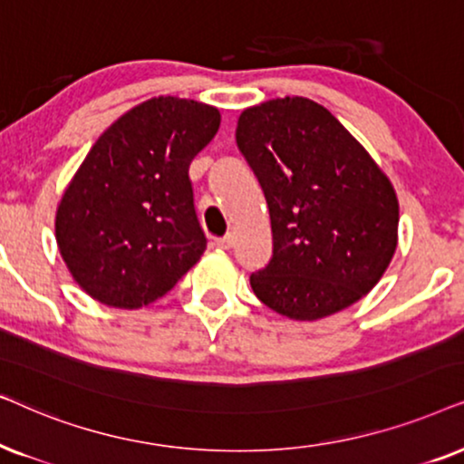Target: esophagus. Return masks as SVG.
Wrapping results in <instances>:
<instances>
[{
    "instance_id": "obj_1",
    "label": "esophagus",
    "mask_w": 464,
    "mask_h": 464,
    "mask_svg": "<svg viewBox=\"0 0 464 464\" xmlns=\"http://www.w3.org/2000/svg\"><path fill=\"white\" fill-rule=\"evenodd\" d=\"M233 244H236V237H233L231 233H227L225 237L216 239V246H218V248H222V250H231Z\"/></svg>"
}]
</instances>
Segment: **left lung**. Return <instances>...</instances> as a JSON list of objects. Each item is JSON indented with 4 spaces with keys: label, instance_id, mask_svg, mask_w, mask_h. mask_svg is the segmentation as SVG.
<instances>
[{
    "label": "left lung",
    "instance_id": "left-lung-1",
    "mask_svg": "<svg viewBox=\"0 0 464 464\" xmlns=\"http://www.w3.org/2000/svg\"><path fill=\"white\" fill-rule=\"evenodd\" d=\"M236 140L274 233V255L250 276L255 295L293 320L331 316L362 299L397 250L399 201L378 163L305 97L244 110Z\"/></svg>",
    "mask_w": 464,
    "mask_h": 464
}]
</instances>
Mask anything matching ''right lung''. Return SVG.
I'll return each instance as SVG.
<instances>
[{"mask_svg": "<svg viewBox=\"0 0 464 464\" xmlns=\"http://www.w3.org/2000/svg\"><path fill=\"white\" fill-rule=\"evenodd\" d=\"M218 127L214 106L152 97L92 144L54 220L61 256L86 295L138 310L199 261L208 239L188 168Z\"/></svg>", "mask_w": 464, "mask_h": 464, "instance_id": "right-lung-1", "label": "right lung"}]
</instances>
